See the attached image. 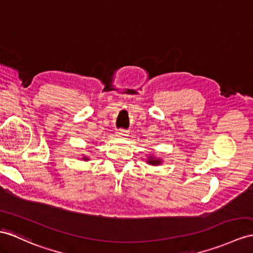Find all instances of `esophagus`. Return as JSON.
<instances>
[{
    "mask_svg": "<svg viewBox=\"0 0 253 253\" xmlns=\"http://www.w3.org/2000/svg\"><path fill=\"white\" fill-rule=\"evenodd\" d=\"M128 131H126V130H118L116 132V135L118 137H126V136H128Z\"/></svg>",
    "mask_w": 253,
    "mask_h": 253,
    "instance_id": "obj_1",
    "label": "esophagus"
}]
</instances>
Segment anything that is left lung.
<instances>
[{"label":"left lung","instance_id":"obj_1","mask_svg":"<svg viewBox=\"0 0 253 253\" xmlns=\"http://www.w3.org/2000/svg\"><path fill=\"white\" fill-rule=\"evenodd\" d=\"M163 162L162 159L157 158L153 155H148V159H147V163L149 165H153V166H157V165H161Z\"/></svg>","mask_w":253,"mask_h":253}]
</instances>
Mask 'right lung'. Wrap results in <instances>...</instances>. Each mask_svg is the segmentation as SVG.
<instances>
[{"mask_svg":"<svg viewBox=\"0 0 253 253\" xmlns=\"http://www.w3.org/2000/svg\"><path fill=\"white\" fill-rule=\"evenodd\" d=\"M82 160H84V161H89V158H88L87 156H84V157L82 158Z\"/></svg>","mask_w":253,"mask_h":253,"instance_id":"add662e5","label":"right lung"}]
</instances>
